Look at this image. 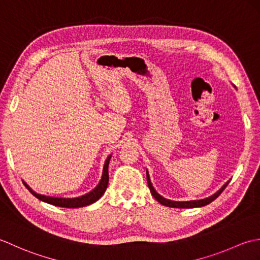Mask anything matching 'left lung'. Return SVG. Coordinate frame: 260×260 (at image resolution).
Instances as JSON below:
<instances>
[{
	"label": "left lung",
	"instance_id": "1",
	"mask_svg": "<svg viewBox=\"0 0 260 260\" xmlns=\"http://www.w3.org/2000/svg\"><path fill=\"white\" fill-rule=\"evenodd\" d=\"M230 182V181H229ZM229 182L225 183L223 186H222L218 192L214 193L213 195H211L210 198H206L204 200H198V201H187V202H176V201H171V200H167L165 198L160 197L159 194H158L155 188L152 187V185L150 183V178H149V174H148L147 172V183H148V186H149L150 188V192H151V195L153 198H155L158 202H159L160 204L165 205V206H169V208H178V209H192V208H200V206H204V205H208L210 204L212 201H214L216 198L219 197V195L223 192V189L228 186V184H229Z\"/></svg>",
	"mask_w": 260,
	"mask_h": 260
}]
</instances>
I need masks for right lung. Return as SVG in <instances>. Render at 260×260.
<instances>
[{
	"label": "right lung",
	"instance_id": "right-lung-1",
	"mask_svg": "<svg viewBox=\"0 0 260 260\" xmlns=\"http://www.w3.org/2000/svg\"><path fill=\"white\" fill-rule=\"evenodd\" d=\"M111 159V156L108 157L107 161L104 164V168H103V175H102V179L99 183V185L95 187L91 192L83 195V197L75 198V199H60V198H50V197H45V195H40L35 193L32 189H31L28 185H25V187L29 189V192L36 197L37 199H39L42 202L49 203L56 206H61V208H68V209H74V208H82V206H86L92 204L94 202L102 197L104 194L105 189H107L108 185H109V162Z\"/></svg>",
	"mask_w": 260,
	"mask_h": 260
}]
</instances>
